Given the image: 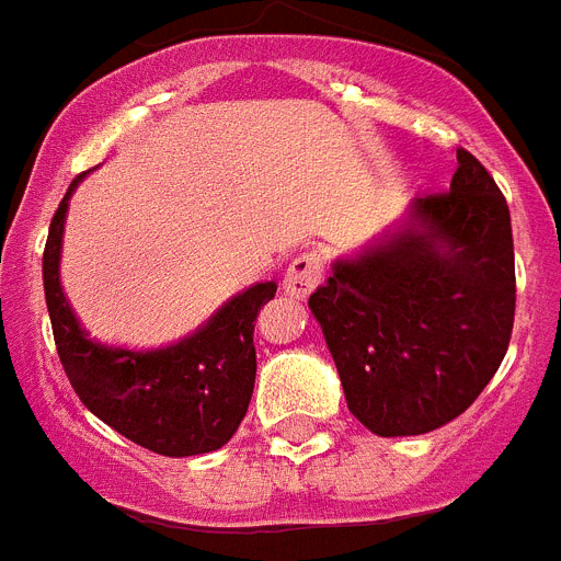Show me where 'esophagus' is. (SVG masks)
Here are the masks:
<instances>
[{
	"label": "esophagus",
	"mask_w": 561,
	"mask_h": 561,
	"mask_svg": "<svg viewBox=\"0 0 561 561\" xmlns=\"http://www.w3.org/2000/svg\"><path fill=\"white\" fill-rule=\"evenodd\" d=\"M325 277V261L317 250H306L295 257L286 270L284 289L286 295L297 297V300H306L317 286L323 284Z\"/></svg>",
	"instance_id": "esophagus-1"
}]
</instances>
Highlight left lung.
<instances>
[{
  "instance_id": "obj_1",
  "label": "left lung",
  "mask_w": 561,
  "mask_h": 561,
  "mask_svg": "<svg viewBox=\"0 0 561 561\" xmlns=\"http://www.w3.org/2000/svg\"><path fill=\"white\" fill-rule=\"evenodd\" d=\"M514 306L512 213L466 148L449 191L415 199L408 230L309 297L348 410L381 438L458 419L497 374Z\"/></svg>"
}]
</instances>
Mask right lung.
I'll return each mask as SVG.
<instances>
[{"mask_svg":"<svg viewBox=\"0 0 561 561\" xmlns=\"http://www.w3.org/2000/svg\"><path fill=\"white\" fill-rule=\"evenodd\" d=\"M83 173L49 221L44 244V295L53 336L78 399L103 424L165 458L225 447L250 408L255 388V317L275 297L257 284L232 297L187 340L162 351L106 348L87 340L58 280L67 205Z\"/></svg>","mask_w":561,"mask_h":561,"instance_id":"1","label":"right lung"}]
</instances>
